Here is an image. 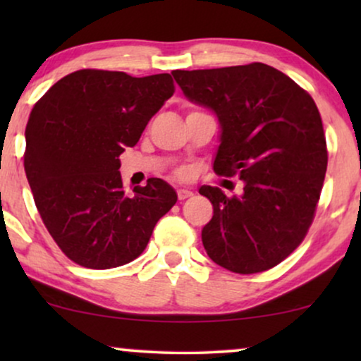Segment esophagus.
<instances>
[{
	"label": "esophagus",
	"instance_id": "34e87169",
	"mask_svg": "<svg viewBox=\"0 0 361 361\" xmlns=\"http://www.w3.org/2000/svg\"><path fill=\"white\" fill-rule=\"evenodd\" d=\"M190 195H192V190L187 189V187H180V189H177V197H179V200H184Z\"/></svg>",
	"mask_w": 361,
	"mask_h": 361
}]
</instances>
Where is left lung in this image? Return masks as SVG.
I'll use <instances>...</instances> for the list:
<instances>
[{"mask_svg": "<svg viewBox=\"0 0 361 361\" xmlns=\"http://www.w3.org/2000/svg\"><path fill=\"white\" fill-rule=\"evenodd\" d=\"M172 75L192 103L219 118L214 171L243 182L233 197L219 187L199 189L214 205L202 228L207 255L240 274L274 268L304 240L324 185L327 146L317 105L261 62Z\"/></svg>", "mask_w": 361, "mask_h": 361, "instance_id": "obj_1", "label": "left lung"}]
</instances>
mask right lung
I'll return each mask as SVG.
<instances>
[{"label": "right lung", "mask_w": 361, "mask_h": 361, "mask_svg": "<svg viewBox=\"0 0 361 361\" xmlns=\"http://www.w3.org/2000/svg\"><path fill=\"white\" fill-rule=\"evenodd\" d=\"M174 93L169 73L131 77L83 68L68 73L34 105L24 169L39 215L73 263L110 269L136 259L177 194L151 177L123 189L118 157Z\"/></svg>", "instance_id": "obj_1"}]
</instances>
